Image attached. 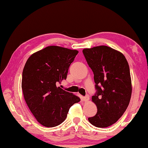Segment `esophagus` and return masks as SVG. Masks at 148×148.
Masks as SVG:
<instances>
[{
	"label": "esophagus",
	"mask_w": 148,
	"mask_h": 148,
	"mask_svg": "<svg viewBox=\"0 0 148 148\" xmlns=\"http://www.w3.org/2000/svg\"><path fill=\"white\" fill-rule=\"evenodd\" d=\"M89 95H87V96L84 97V98H83V101H84V102H87V101H89Z\"/></svg>",
	"instance_id": "1"
}]
</instances>
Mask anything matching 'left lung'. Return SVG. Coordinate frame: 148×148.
<instances>
[{"instance_id":"left-lung-1","label":"left lung","mask_w":148,"mask_h":148,"mask_svg":"<svg viewBox=\"0 0 148 148\" xmlns=\"http://www.w3.org/2000/svg\"><path fill=\"white\" fill-rule=\"evenodd\" d=\"M83 53L93 72L97 90L91 98L97 112L88 120L97 127H110L123 116L131 100L129 63L122 53L106 46L84 49Z\"/></svg>"}]
</instances>
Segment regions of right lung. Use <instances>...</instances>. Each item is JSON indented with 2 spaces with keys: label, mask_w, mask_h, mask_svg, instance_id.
<instances>
[{
  "label": "right lung",
  "mask_w": 148,
  "mask_h": 148,
  "mask_svg": "<svg viewBox=\"0 0 148 148\" xmlns=\"http://www.w3.org/2000/svg\"><path fill=\"white\" fill-rule=\"evenodd\" d=\"M78 51L51 46L32 54L25 64L21 87L25 101L37 121L46 127L63 122L70 108L80 101L57 85L66 79Z\"/></svg>",
  "instance_id": "1"
}]
</instances>
